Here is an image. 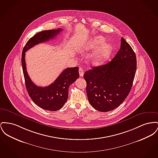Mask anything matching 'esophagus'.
Segmentation results:
<instances>
[{"instance_id": "34e87169", "label": "esophagus", "mask_w": 158, "mask_h": 158, "mask_svg": "<svg viewBox=\"0 0 158 158\" xmlns=\"http://www.w3.org/2000/svg\"><path fill=\"white\" fill-rule=\"evenodd\" d=\"M79 75H80L81 77H82V76H84V72L83 68H82V67H80V68H79Z\"/></svg>"}]
</instances>
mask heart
Here are the masks:
<instances>
[{
    "label": "heart",
    "instance_id": "heart-1",
    "mask_svg": "<svg viewBox=\"0 0 158 158\" xmlns=\"http://www.w3.org/2000/svg\"><path fill=\"white\" fill-rule=\"evenodd\" d=\"M104 39L101 36H97L91 39L85 47V51H89L95 48L93 53L89 56L91 61L94 64H98L104 60L111 52V45L107 43H103Z\"/></svg>",
    "mask_w": 158,
    "mask_h": 158
}]
</instances>
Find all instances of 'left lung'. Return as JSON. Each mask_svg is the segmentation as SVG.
Wrapping results in <instances>:
<instances>
[{
	"label": "left lung",
	"mask_w": 158,
	"mask_h": 158,
	"mask_svg": "<svg viewBox=\"0 0 158 158\" xmlns=\"http://www.w3.org/2000/svg\"><path fill=\"white\" fill-rule=\"evenodd\" d=\"M137 69L132 48L121 38V48L111 61L86 71V91L91 105L97 110L111 111L119 106L131 89Z\"/></svg>",
	"instance_id": "obj_1"
}]
</instances>
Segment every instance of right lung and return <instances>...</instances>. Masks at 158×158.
<instances>
[{"mask_svg": "<svg viewBox=\"0 0 158 158\" xmlns=\"http://www.w3.org/2000/svg\"><path fill=\"white\" fill-rule=\"evenodd\" d=\"M63 29L59 28L37 33L28 40L22 52L21 64L28 95L33 102L39 107L49 111L60 110L64 105L68 98L70 85L79 77V67L67 68L52 84L46 87L37 86L31 81L27 73L25 62V52L36 45L54 38Z\"/></svg>", "mask_w": 158, "mask_h": 158, "instance_id": "obj_1", "label": "right lung"}]
</instances>
